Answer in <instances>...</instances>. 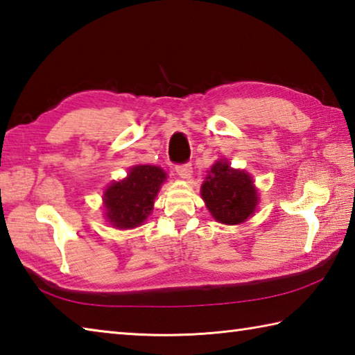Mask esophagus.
Returning a JSON list of instances; mask_svg holds the SVG:
<instances>
[{"instance_id":"obj_1","label":"esophagus","mask_w":355,"mask_h":355,"mask_svg":"<svg viewBox=\"0 0 355 355\" xmlns=\"http://www.w3.org/2000/svg\"><path fill=\"white\" fill-rule=\"evenodd\" d=\"M175 171H177V173L182 178H184V180H189L191 177H192V164L191 163H184V164H178L177 167H175Z\"/></svg>"}]
</instances>
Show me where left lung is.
I'll use <instances>...</instances> for the list:
<instances>
[{
    "label": "left lung",
    "mask_w": 355,
    "mask_h": 355,
    "mask_svg": "<svg viewBox=\"0 0 355 355\" xmlns=\"http://www.w3.org/2000/svg\"><path fill=\"white\" fill-rule=\"evenodd\" d=\"M202 197L217 222L236 225L253 214L257 192L253 180L243 171L231 169L228 161H217L203 182Z\"/></svg>",
    "instance_id": "left-lung-1"
}]
</instances>
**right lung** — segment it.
Wrapping results in <instances>:
<instances>
[{"label": "right lung", "instance_id": "1", "mask_svg": "<svg viewBox=\"0 0 355 355\" xmlns=\"http://www.w3.org/2000/svg\"><path fill=\"white\" fill-rule=\"evenodd\" d=\"M166 172L157 166H135L128 177L116 182L104 194L107 218L113 227L128 230L139 227L153 209V202Z\"/></svg>", "mask_w": 355, "mask_h": 355}]
</instances>
